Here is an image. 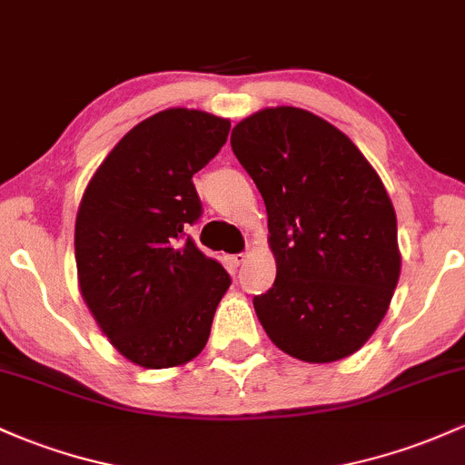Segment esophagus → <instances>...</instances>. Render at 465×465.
Segmentation results:
<instances>
[{
  "label": "esophagus",
  "mask_w": 465,
  "mask_h": 465,
  "mask_svg": "<svg viewBox=\"0 0 465 465\" xmlns=\"http://www.w3.org/2000/svg\"><path fill=\"white\" fill-rule=\"evenodd\" d=\"M228 263H231L232 268H237V266H242L243 262H246L248 259V252H239V254H228Z\"/></svg>",
  "instance_id": "esophagus-1"
}]
</instances>
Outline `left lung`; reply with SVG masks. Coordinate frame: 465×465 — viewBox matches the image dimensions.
<instances>
[{
	"mask_svg": "<svg viewBox=\"0 0 465 465\" xmlns=\"http://www.w3.org/2000/svg\"><path fill=\"white\" fill-rule=\"evenodd\" d=\"M262 193L277 279L254 312L279 351L308 363L357 352L386 317L399 272L397 214L361 151L331 122L263 108L231 134Z\"/></svg>",
	"mask_w": 465,
	"mask_h": 465,
	"instance_id": "8db88e82",
	"label": "left lung"
}]
</instances>
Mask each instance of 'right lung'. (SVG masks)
I'll return each mask as SVG.
<instances>
[{"instance_id": "obj_1", "label": "right lung", "mask_w": 465, "mask_h": 465, "mask_svg": "<svg viewBox=\"0 0 465 465\" xmlns=\"http://www.w3.org/2000/svg\"><path fill=\"white\" fill-rule=\"evenodd\" d=\"M231 122L168 108L128 131L99 163L74 222L79 292L128 361L174 368L211 337L231 277L186 228L202 214L193 174L226 143Z\"/></svg>"}]
</instances>
